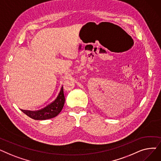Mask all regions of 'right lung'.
Segmentation results:
<instances>
[{
  "instance_id": "add662e5",
  "label": "right lung",
  "mask_w": 161,
  "mask_h": 161,
  "mask_svg": "<svg viewBox=\"0 0 161 161\" xmlns=\"http://www.w3.org/2000/svg\"><path fill=\"white\" fill-rule=\"evenodd\" d=\"M64 101L65 98L64 96L63 87H62L55 100L45 108L36 111L24 110V109H21V111L29 117L35 120H46L52 119V118L56 117L61 112L64 104Z\"/></svg>"
}]
</instances>
